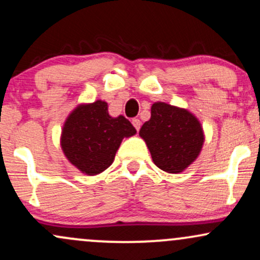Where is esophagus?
<instances>
[{"mask_svg": "<svg viewBox=\"0 0 260 260\" xmlns=\"http://www.w3.org/2000/svg\"><path fill=\"white\" fill-rule=\"evenodd\" d=\"M132 124H133L134 128H136L137 131H139L140 124H142V122H140V120H138V118H133V120H132Z\"/></svg>", "mask_w": 260, "mask_h": 260, "instance_id": "esophagus-1", "label": "esophagus"}]
</instances>
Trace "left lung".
Segmentation results:
<instances>
[{"label": "left lung", "mask_w": 260, "mask_h": 260, "mask_svg": "<svg viewBox=\"0 0 260 260\" xmlns=\"http://www.w3.org/2000/svg\"><path fill=\"white\" fill-rule=\"evenodd\" d=\"M157 168L180 174L198 157L204 143L201 122L186 109L154 103L151 117L139 131Z\"/></svg>", "instance_id": "8db88e82"}]
</instances>
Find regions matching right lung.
Instances as JSON below:
<instances>
[{
  "label": "right lung",
  "mask_w": 260,
  "mask_h": 260,
  "mask_svg": "<svg viewBox=\"0 0 260 260\" xmlns=\"http://www.w3.org/2000/svg\"><path fill=\"white\" fill-rule=\"evenodd\" d=\"M136 133L126 117H111L107 103L96 100L78 105L70 113L62 128L61 148L79 171L94 176L113 162L122 139Z\"/></svg>",
  "instance_id": "1"
}]
</instances>
